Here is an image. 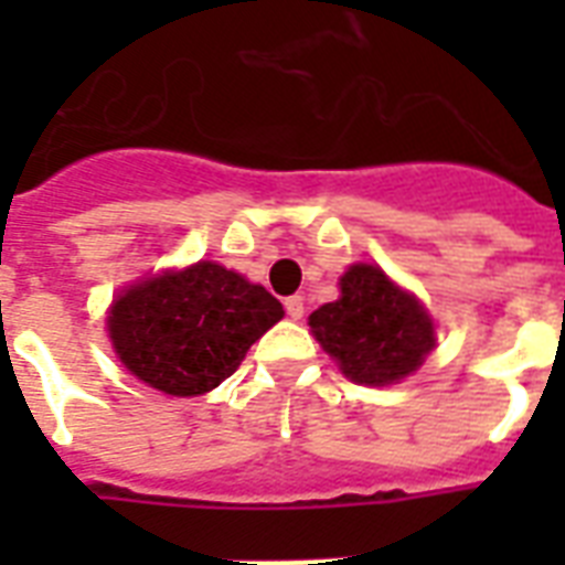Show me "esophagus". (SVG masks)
Returning a JSON list of instances; mask_svg holds the SVG:
<instances>
[{
    "instance_id": "obj_1",
    "label": "esophagus",
    "mask_w": 565,
    "mask_h": 565,
    "mask_svg": "<svg viewBox=\"0 0 565 565\" xmlns=\"http://www.w3.org/2000/svg\"><path fill=\"white\" fill-rule=\"evenodd\" d=\"M284 308H287V317L290 319L305 317V299L301 296H290V299L284 301Z\"/></svg>"
}]
</instances>
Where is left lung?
I'll use <instances>...</instances> for the list:
<instances>
[{
  "label": "left lung",
  "mask_w": 565,
  "mask_h": 565,
  "mask_svg": "<svg viewBox=\"0 0 565 565\" xmlns=\"http://www.w3.org/2000/svg\"><path fill=\"white\" fill-rule=\"evenodd\" d=\"M310 331L354 384L386 386L419 370L430 354L434 319L381 266L352 264L340 299L313 310Z\"/></svg>",
  "instance_id": "left-lung-1"
}]
</instances>
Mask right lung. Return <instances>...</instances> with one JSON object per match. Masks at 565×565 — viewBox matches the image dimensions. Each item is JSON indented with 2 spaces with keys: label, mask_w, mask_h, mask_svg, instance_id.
I'll return each mask as SVG.
<instances>
[{
  "label": "right lung",
  "mask_w": 565,
  "mask_h": 565,
  "mask_svg": "<svg viewBox=\"0 0 565 565\" xmlns=\"http://www.w3.org/2000/svg\"><path fill=\"white\" fill-rule=\"evenodd\" d=\"M284 317L260 284L213 260L131 284L108 310V337L128 372L167 395H202L237 372Z\"/></svg>",
  "instance_id": "1"
}]
</instances>
